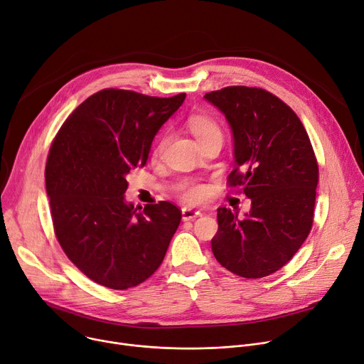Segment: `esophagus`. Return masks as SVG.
Masks as SVG:
<instances>
[{"mask_svg": "<svg viewBox=\"0 0 364 364\" xmlns=\"http://www.w3.org/2000/svg\"><path fill=\"white\" fill-rule=\"evenodd\" d=\"M181 215H183V221H190V220H195V218L200 216V210L191 209V208H183Z\"/></svg>", "mask_w": 364, "mask_h": 364, "instance_id": "1", "label": "esophagus"}]
</instances>
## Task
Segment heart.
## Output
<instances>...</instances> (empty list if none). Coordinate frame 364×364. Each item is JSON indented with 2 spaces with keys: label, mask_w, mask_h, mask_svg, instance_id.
<instances>
[{
  "label": "heart",
  "mask_w": 364,
  "mask_h": 364,
  "mask_svg": "<svg viewBox=\"0 0 364 364\" xmlns=\"http://www.w3.org/2000/svg\"><path fill=\"white\" fill-rule=\"evenodd\" d=\"M188 127L198 140L206 139L213 134H221L220 127H218L216 121L208 115H193L188 118ZM164 146V139L158 141L156 151H161ZM206 196V188L200 184H188L183 188V198L190 203H199Z\"/></svg>",
  "instance_id": "obj_1"
}]
</instances>
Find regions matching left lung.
<instances>
[{
	"mask_svg": "<svg viewBox=\"0 0 364 364\" xmlns=\"http://www.w3.org/2000/svg\"><path fill=\"white\" fill-rule=\"evenodd\" d=\"M231 127L237 168L228 176L252 200L245 218L218 208L216 260L243 278L268 277L307 238L319 181L318 161L297 114L271 92L228 86L205 95Z\"/></svg>",
	"mask_w": 364,
	"mask_h": 364,
	"instance_id": "1",
	"label": "left lung"
}]
</instances>
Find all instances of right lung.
<instances>
[{
	"mask_svg": "<svg viewBox=\"0 0 364 364\" xmlns=\"http://www.w3.org/2000/svg\"><path fill=\"white\" fill-rule=\"evenodd\" d=\"M184 100L100 90L68 115L51 144L45 183L55 235L96 284L136 287L165 257L181 210L169 202L127 203L126 177L146 164L154 137Z\"/></svg>",
	"mask_w": 364,
	"mask_h": 364,
	"instance_id": "right-lung-1",
	"label": "right lung"
}]
</instances>
